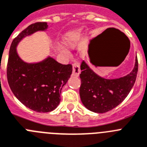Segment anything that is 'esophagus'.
<instances>
[{"label": "esophagus", "instance_id": "esophagus-1", "mask_svg": "<svg viewBox=\"0 0 147 147\" xmlns=\"http://www.w3.org/2000/svg\"><path fill=\"white\" fill-rule=\"evenodd\" d=\"M81 73V69L79 63H75L72 65V75L75 77H78Z\"/></svg>", "mask_w": 147, "mask_h": 147}]
</instances>
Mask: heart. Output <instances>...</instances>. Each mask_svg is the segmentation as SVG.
I'll return each instance as SVG.
<instances>
[{"label": "heart", "mask_w": 147, "mask_h": 147, "mask_svg": "<svg viewBox=\"0 0 147 147\" xmlns=\"http://www.w3.org/2000/svg\"><path fill=\"white\" fill-rule=\"evenodd\" d=\"M81 34H82V30L81 29H77L69 32L66 33L63 38V43H65L66 47L72 48L75 46V43L79 40V38H81ZM61 52L66 53V50L64 49H62Z\"/></svg>", "instance_id": "1"}]
</instances>
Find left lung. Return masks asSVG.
Instances as JSON below:
<instances>
[{
    "mask_svg": "<svg viewBox=\"0 0 147 147\" xmlns=\"http://www.w3.org/2000/svg\"><path fill=\"white\" fill-rule=\"evenodd\" d=\"M138 63L135 58L133 69L126 76L115 79H106L97 75L89 65L83 61L80 97L86 109L96 113H104L119 105L127 98L135 84Z\"/></svg>",
    "mask_w": 147,
    "mask_h": 147,
    "instance_id": "8db88e82",
    "label": "left lung"
}]
</instances>
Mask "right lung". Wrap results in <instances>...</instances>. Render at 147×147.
Segmentation results:
<instances>
[{
    "label": "right lung",
    "mask_w": 147,
    "mask_h": 147,
    "mask_svg": "<svg viewBox=\"0 0 147 147\" xmlns=\"http://www.w3.org/2000/svg\"><path fill=\"white\" fill-rule=\"evenodd\" d=\"M47 28V23L37 22L23 30L12 42L6 69L9 85L15 96L38 112H49L57 108L61 89L72 72V65L61 64L50 56L38 63H26L19 57L16 49L19 42Z\"/></svg>",
    "instance_id": "1"
}]
</instances>
